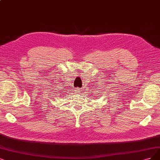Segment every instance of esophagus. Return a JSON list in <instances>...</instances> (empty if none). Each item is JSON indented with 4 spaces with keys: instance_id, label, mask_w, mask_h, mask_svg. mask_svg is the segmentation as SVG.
<instances>
[{
    "instance_id": "1",
    "label": "esophagus",
    "mask_w": 160,
    "mask_h": 160,
    "mask_svg": "<svg viewBox=\"0 0 160 160\" xmlns=\"http://www.w3.org/2000/svg\"><path fill=\"white\" fill-rule=\"evenodd\" d=\"M76 92L77 93H80V90H78V89H76Z\"/></svg>"
}]
</instances>
